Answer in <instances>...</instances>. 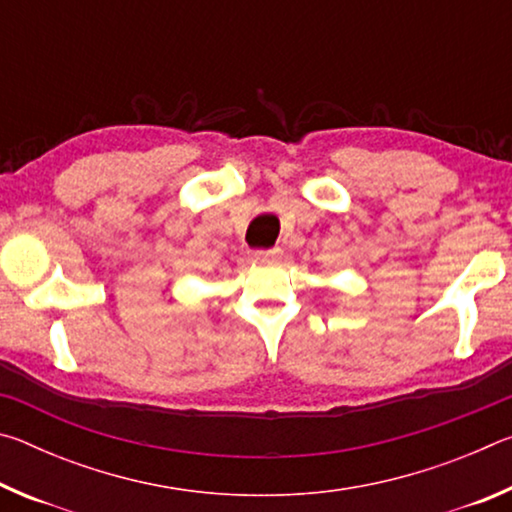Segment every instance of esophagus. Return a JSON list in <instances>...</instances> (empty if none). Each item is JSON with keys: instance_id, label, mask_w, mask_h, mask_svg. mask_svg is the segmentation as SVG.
Listing matches in <instances>:
<instances>
[{"instance_id": "obj_1", "label": "esophagus", "mask_w": 512, "mask_h": 512, "mask_svg": "<svg viewBox=\"0 0 512 512\" xmlns=\"http://www.w3.org/2000/svg\"><path fill=\"white\" fill-rule=\"evenodd\" d=\"M282 257V250L280 248H271V250H257L255 259L257 262H277V259Z\"/></svg>"}]
</instances>
